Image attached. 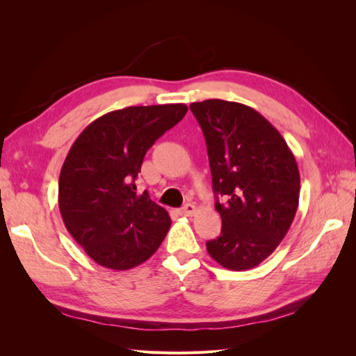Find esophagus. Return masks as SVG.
Returning <instances> with one entry per match:
<instances>
[{
	"label": "esophagus",
	"instance_id": "esophagus-1",
	"mask_svg": "<svg viewBox=\"0 0 356 356\" xmlns=\"http://www.w3.org/2000/svg\"><path fill=\"white\" fill-rule=\"evenodd\" d=\"M196 211H197V208H196L193 203H186L184 207H182V208L179 209V212H181L182 215H186V217H193V215L196 213Z\"/></svg>",
	"mask_w": 356,
	"mask_h": 356
}]
</instances>
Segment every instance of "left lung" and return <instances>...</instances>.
<instances>
[{"mask_svg": "<svg viewBox=\"0 0 356 356\" xmlns=\"http://www.w3.org/2000/svg\"><path fill=\"white\" fill-rule=\"evenodd\" d=\"M191 113L207 139L215 209L221 234L207 242L215 261L229 270H248L264 261L285 238L296 217L300 172L277 129L239 102H193Z\"/></svg>", "mask_w": 356, "mask_h": 356, "instance_id": "left-lung-1", "label": "left lung"}]
</instances>
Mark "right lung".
<instances>
[{
  "label": "right lung",
  "mask_w": 356,
  "mask_h": 356,
  "mask_svg": "<svg viewBox=\"0 0 356 356\" xmlns=\"http://www.w3.org/2000/svg\"><path fill=\"white\" fill-rule=\"evenodd\" d=\"M184 104L127 106L96 118L75 139L59 175L67 230L95 263L129 270L152 257L170 227L165 208L136 195L148 148L187 113Z\"/></svg>",
  "instance_id": "right-lung-1"
}]
</instances>
